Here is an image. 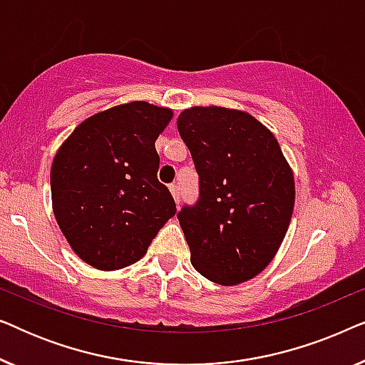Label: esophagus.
Masks as SVG:
<instances>
[{
    "instance_id": "esophagus-1",
    "label": "esophagus",
    "mask_w": 365,
    "mask_h": 365,
    "mask_svg": "<svg viewBox=\"0 0 365 365\" xmlns=\"http://www.w3.org/2000/svg\"><path fill=\"white\" fill-rule=\"evenodd\" d=\"M169 187H171V192H173L174 201H176L178 204L181 202V187H179V184H178V182H173Z\"/></svg>"
}]
</instances>
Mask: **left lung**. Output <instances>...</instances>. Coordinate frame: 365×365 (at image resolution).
<instances>
[{"instance_id":"1","label":"left lung","mask_w":365,"mask_h":365,"mask_svg":"<svg viewBox=\"0 0 365 365\" xmlns=\"http://www.w3.org/2000/svg\"><path fill=\"white\" fill-rule=\"evenodd\" d=\"M178 131L199 174V197L178 212L194 269L234 286L266 269L291 222L294 176L277 139L251 114L194 106Z\"/></svg>"}]
</instances>
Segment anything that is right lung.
Instances as JSON below:
<instances>
[{
  "label": "right lung",
  "instance_id": "1",
  "mask_svg": "<svg viewBox=\"0 0 365 365\" xmlns=\"http://www.w3.org/2000/svg\"><path fill=\"white\" fill-rule=\"evenodd\" d=\"M173 111L144 101L88 118L58 149L51 166L53 211L73 251L101 271L131 266L176 202L159 182L154 143Z\"/></svg>",
  "mask_w": 365,
  "mask_h": 365
}]
</instances>
